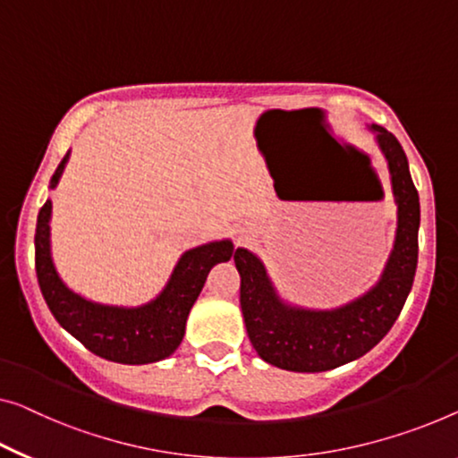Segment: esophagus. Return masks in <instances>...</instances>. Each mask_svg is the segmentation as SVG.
Instances as JSON below:
<instances>
[{
	"mask_svg": "<svg viewBox=\"0 0 458 458\" xmlns=\"http://www.w3.org/2000/svg\"><path fill=\"white\" fill-rule=\"evenodd\" d=\"M250 234H252L250 228H238V230H236L238 241H247V238H250Z\"/></svg>",
	"mask_w": 458,
	"mask_h": 458,
	"instance_id": "obj_1",
	"label": "esophagus"
}]
</instances>
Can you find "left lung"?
<instances>
[{
    "instance_id": "left-lung-1",
    "label": "left lung",
    "mask_w": 458,
    "mask_h": 458,
    "mask_svg": "<svg viewBox=\"0 0 458 458\" xmlns=\"http://www.w3.org/2000/svg\"><path fill=\"white\" fill-rule=\"evenodd\" d=\"M368 129L386 160L397 206L393 249L372 288L335 309H306L279 296L255 252L242 247L234 252L250 344L259 358L282 370L325 372L361 358L391 331L411 292L418 267L420 195L397 138L374 123Z\"/></svg>"
}]
</instances>
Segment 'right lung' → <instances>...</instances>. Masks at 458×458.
<instances>
[{"label":"right lung","mask_w":458,"mask_h":458,"mask_svg":"<svg viewBox=\"0 0 458 458\" xmlns=\"http://www.w3.org/2000/svg\"><path fill=\"white\" fill-rule=\"evenodd\" d=\"M70 160V152L55 170L53 191ZM51 199L37 217L34 263L40 292L57 323L97 356L119 364H152L173 356L185 337V325L208 273L217 263L230 261L234 244L230 238L211 241L185 250L176 261L160 294L140 306L102 304L73 292L61 279L51 255Z\"/></svg>","instance_id":"right-lung-1"}]
</instances>
